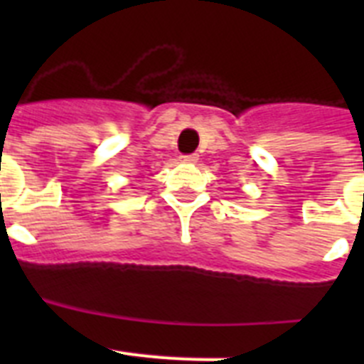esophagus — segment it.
<instances>
[{"label":"esophagus","mask_w":364,"mask_h":364,"mask_svg":"<svg viewBox=\"0 0 364 364\" xmlns=\"http://www.w3.org/2000/svg\"><path fill=\"white\" fill-rule=\"evenodd\" d=\"M180 159H182V162H186V164H195V162H197V160H198V154H195V153H191V154H182Z\"/></svg>","instance_id":"esophagus-1"}]
</instances>
